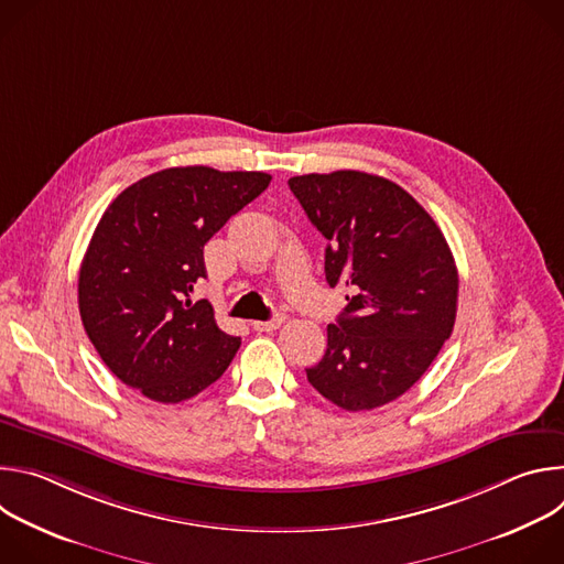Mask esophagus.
Listing matches in <instances>:
<instances>
[{"instance_id": "34e87169", "label": "esophagus", "mask_w": 564, "mask_h": 564, "mask_svg": "<svg viewBox=\"0 0 564 564\" xmlns=\"http://www.w3.org/2000/svg\"><path fill=\"white\" fill-rule=\"evenodd\" d=\"M285 314L283 312H279V314H274L270 321H252V328L257 330V333H272V330H279L283 324H285Z\"/></svg>"}]
</instances>
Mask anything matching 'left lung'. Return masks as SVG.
<instances>
[{"mask_svg": "<svg viewBox=\"0 0 564 564\" xmlns=\"http://www.w3.org/2000/svg\"><path fill=\"white\" fill-rule=\"evenodd\" d=\"M328 238L326 281L355 296L307 381L344 411H372L404 394L451 337L457 268L431 214L388 178L341 170L288 181Z\"/></svg>", "mask_w": 564, "mask_h": 564, "instance_id": "8db88e82", "label": "left lung"}]
</instances>
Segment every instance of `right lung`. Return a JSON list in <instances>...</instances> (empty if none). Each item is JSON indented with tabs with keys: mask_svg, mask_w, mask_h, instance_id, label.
<instances>
[{
	"mask_svg": "<svg viewBox=\"0 0 564 564\" xmlns=\"http://www.w3.org/2000/svg\"><path fill=\"white\" fill-rule=\"evenodd\" d=\"M263 172L172 167L127 187L102 214L79 268L83 326L107 368L160 404H178L212 386L240 339L216 326L203 248L268 189Z\"/></svg>",
	"mask_w": 564,
	"mask_h": 564,
	"instance_id": "right-lung-1",
	"label": "right lung"
}]
</instances>
